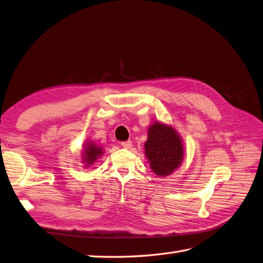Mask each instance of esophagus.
Returning a JSON list of instances; mask_svg holds the SVG:
<instances>
[{
  "label": "esophagus",
  "instance_id": "1",
  "mask_svg": "<svg viewBox=\"0 0 263 263\" xmlns=\"http://www.w3.org/2000/svg\"><path fill=\"white\" fill-rule=\"evenodd\" d=\"M121 145H122L124 148H130L131 145H132V142H131L130 140L123 141V142H121Z\"/></svg>",
  "mask_w": 263,
  "mask_h": 263
}]
</instances>
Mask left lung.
I'll return each instance as SVG.
<instances>
[{
    "instance_id": "left-lung-1",
    "label": "left lung",
    "mask_w": 263,
    "mask_h": 263,
    "mask_svg": "<svg viewBox=\"0 0 263 263\" xmlns=\"http://www.w3.org/2000/svg\"><path fill=\"white\" fill-rule=\"evenodd\" d=\"M144 147L149 166L159 176L173 173L183 161L184 148L181 138L173 127L160 122L148 127Z\"/></svg>"
}]
</instances>
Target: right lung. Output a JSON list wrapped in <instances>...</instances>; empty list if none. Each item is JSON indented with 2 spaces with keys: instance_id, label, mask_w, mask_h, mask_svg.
<instances>
[{
  "instance_id": "1",
  "label": "right lung",
  "mask_w": 263,
  "mask_h": 263,
  "mask_svg": "<svg viewBox=\"0 0 263 263\" xmlns=\"http://www.w3.org/2000/svg\"><path fill=\"white\" fill-rule=\"evenodd\" d=\"M84 163H86V166H90L95 163V161H97L99 156H101L102 154V147L101 146H97L93 143L87 144L85 147V152H84Z\"/></svg>"
}]
</instances>
